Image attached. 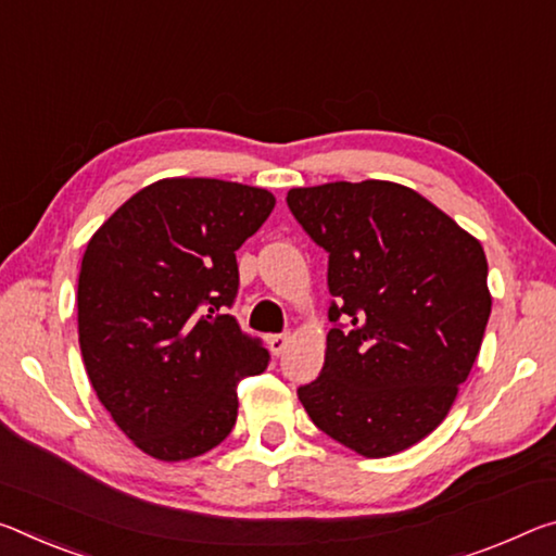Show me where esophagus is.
Wrapping results in <instances>:
<instances>
[{"mask_svg":"<svg viewBox=\"0 0 556 556\" xmlns=\"http://www.w3.org/2000/svg\"><path fill=\"white\" fill-rule=\"evenodd\" d=\"M289 333L285 331V333H271V337H267V343H269V351L275 356H281L285 354V349H287V343H289Z\"/></svg>","mask_w":556,"mask_h":556,"instance_id":"obj_1","label":"esophagus"}]
</instances>
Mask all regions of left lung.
Segmentation results:
<instances>
[{
  "label": "left lung",
  "instance_id": "left-lung-1",
  "mask_svg": "<svg viewBox=\"0 0 556 556\" xmlns=\"http://www.w3.org/2000/svg\"><path fill=\"white\" fill-rule=\"evenodd\" d=\"M287 205L329 252L333 296L324 368L299 401L358 455L401 453L443 422L480 354L492 309L482 244L389 180L294 188Z\"/></svg>",
  "mask_w": 556,
  "mask_h": 556
}]
</instances>
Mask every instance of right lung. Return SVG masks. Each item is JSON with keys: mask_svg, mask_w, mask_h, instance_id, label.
Masks as SVG:
<instances>
[{"mask_svg": "<svg viewBox=\"0 0 556 556\" xmlns=\"http://www.w3.org/2000/svg\"><path fill=\"white\" fill-rule=\"evenodd\" d=\"M275 195L215 178L148 185L99 227L78 275V343L96 395L155 460H190L230 435L237 381L269 364L225 314L235 252Z\"/></svg>", "mask_w": 556, "mask_h": 556, "instance_id": "add662e5", "label": "right lung"}]
</instances>
